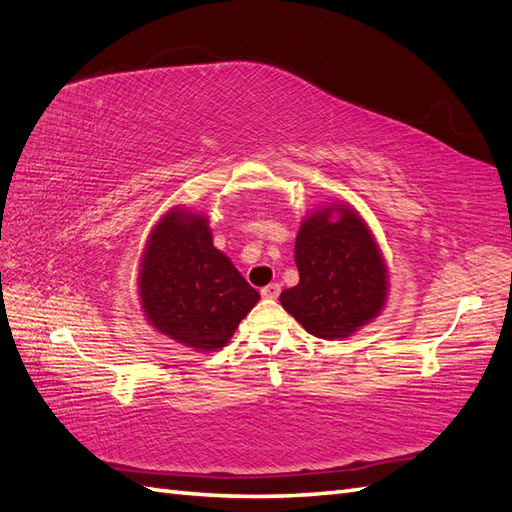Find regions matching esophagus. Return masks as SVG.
<instances>
[{"mask_svg": "<svg viewBox=\"0 0 512 512\" xmlns=\"http://www.w3.org/2000/svg\"><path fill=\"white\" fill-rule=\"evenodd\" d=\"M280 292H282L280 284H269V286H265V288L260 290V294L265 299H277V297H280Z\"/></svg>", "mask_w": 512, "mask_h": 512, "instance_id": "obj_1", "label": "esophagus"}]
</instances>
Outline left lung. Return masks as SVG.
I'll use <instances>...</instances> for the list:
<instances>
[{
    "mask_svg": "<svg viewBox=\"0 0 512 512\" xmlns=\"http://www.w3.org/2000/svg\"><path fill=\"white\" fill-rule=\"evenodd\" d=\"M299 284L280 303L320 339H346L380 316L389 299V269L376 237L346 203L307 213L294 241Z\"/></svg>",
    "mask_w": 512,
    "mask_h": 512,
    "instance_id": "8db88e82",
    "label": "left lung"
}]
</instances>
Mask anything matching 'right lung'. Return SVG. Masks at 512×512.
Masks as SVG:
<instances>
[{
    "label": "right lung",
    "mask_w": 512,
    "mask_h": 512,
    "mask_svg": "<svg viewBox=\"0 0 512 512\" xmlns=\"http://www.w3.org/2000/svg\"><path fill=\"white\" fill-rule=\"evenodd\" d=\"M136 286L151 327L196 352L224 348L260 299L213 245L207 215L183 205L151 228Z\"/></svg>",
    "instance_id": "1"
}]
</instances>
